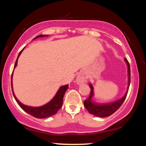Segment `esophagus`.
Here are the masks:
<instances>
[{"instance_id":"34e87169","label":"esophagus","mask_w":146,"mask_h":146,"mask_svg":"<svg viewBox=\"0 0 146 146\" xmlns=\"http://www.w3.org/2000/svg\"><path fill=\"white\" fill-rule=\"evenodd\" d=\"M87 82V79L84 76H83L82 75H78L77 76H76V82L77 84L80 85L83 83H85Z\"/></svg>"}]
</instances>
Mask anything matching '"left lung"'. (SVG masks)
Returning <instances> with one entry per match:
<instances>
[{"mask_svg":"<svg viewBox=\"0 0 146 146\" xmlns=\"http://www.w3.org/2000/svg\"><path fill=\"white\" fill-rule=\"evenodd\" d=\"M124 60L127 64V74H128V84H127V89L126 92H125V95L123 97L118 99L117 100L115 101V102L108 103V104H97L94 102L92 98L94 96V90H93V86L91 84H90V87L91 88V92L90 97L84 100V106L86 108L89 113H91L95 117H107L112 115L116 111H117L118 108H119L121 105L122 104L123 101L125 100V98H126L127 94L128 92V90H129V87L130 85V80H131V73H130V66L126 58L124 59Z\"/></svg>","mask_w":146,"mask_h":146,"instance_id":"8db88e82","label":"left lung"}]
</instances>
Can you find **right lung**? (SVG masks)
I'll return each instance as SVG.
<instances>
[{
  "label": "right lung",
  "mask_w": 146,
  "mask_h": 146,
  "mask_svg": "<svg viewBox=\"0 0 146 146\" xmlns=\"http://www.w3.org/2000/svg\"><path fill=\"white\" fill-rule=\"evenodd\" d=\"M48 36L47 35H38L36 36L34 39H36L38 37H44V36ZM23 49L21 51V52L19 53L18 56H17V60L15 64L14 69L16 68L17 66V62H18V58L19 56L21 55L22 51H23ZM12 78H13V74L11 75V89H12V92H13V95L14 96V98L17 102L18 103L20 107H21L23 110L28 113V114L31 115L33 117L37 118H48L49 117H51L54 115H55L56 113L58 112V111L60 110L62 108L63 104V98L65 94L66 91L68 90L69 88L68 84L62 86L59 88V90L57 91L56 95L54 96V97L51 99L49 102H48L46 104H44L42 106H39V107H32V106H28L26 105L23 104V103H21L20 101L17 99V97H15V95L13 92V84H12Z\"/></svg>",
  "instance_id": "obj_1"
}]
</instances>
